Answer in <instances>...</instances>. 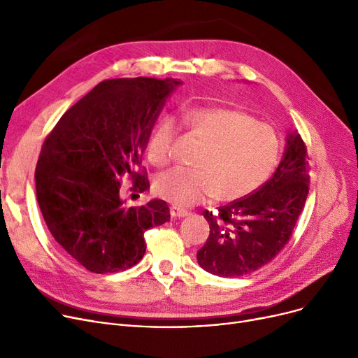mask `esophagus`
Returning a JSON list of instances; mask_svg holds the SVG:
<instances>
[{"label": "esophagus", "mask_w": 358, "mask_h": 358, "mask_svg": "<svg viewBox=\"0 0 358 358\" xmlns=\"http://www.w3.org/2000/svg\"><path fill=\"white\" fill-rule=\"evenodd\" d=\"M169 213H171L173 217H184V216L190 215L185 209H181V208H178V206H174V204L169 208Z\"/></svg>", "instance_id": "1"}]
</instances>
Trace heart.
I'll return each mask as SVG.
<instances>
[{
	"instance_id": "obj_1",
	"label": "heart",
	"mask_w": 358,
	"mask_h": 358,
	"mask_svg": "<svg viewBox=\"0 0 358 358\" xmlns=\"http://www.w3.org/2000/svg\"><path fill=\"white\" fill-rule=\"evenodd\" d=\"M185 123L206 142L196 158L199 168H173L158 176L157 193L177 206H193L206 197L234 201L252 193L275 164L278 141L262 122L232 108L199 107L185 115ZM177 126L164 117L146 143V157L164 166L173 157Z\"/></svg>"
}]
</instances>
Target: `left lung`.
<instances>
[{"label": "left lung", "instance_id": "8db88e82", "mask_svg": "<svg viewBox=\"0 0 358 358\" xmlns=\"http://www.w3.org/2000/svg\"><path fill=\"white\" fill-rule=\"evenodd\" d=\"M309 193L306 146L290 131L273 177L254 193L206 210L210 234L197 251L199 266L219 277H241L268 262L285 248Z\"/></svg>", "mask_w": 358, "mask_h": 358}]
</instances>
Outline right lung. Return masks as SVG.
<instances>
[{"mask_svg": "<svg viewBox=\"0 0 358 358\" xmlns=\"http://www.w3.org/2000/svg\"><path fill=\"white\" fill-rule=\"evenodd\" d=\"M181 81L116 78L94 87L56 123L36 165V194L48 228L64 251L88 271L134 267L146 245L143 234L169 220L164 200L127 206L149 187L138 171L157 117Z\"/></svg>", "mask_w": 358, "mask_h": 358, "instance_id": "obj_1", "label": "right lung"}]
</instances>
